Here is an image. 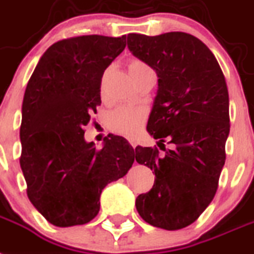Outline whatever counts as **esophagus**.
Instances as JSON below:
<instances>
[{"label": "esophagus", "instance_id": "esophagus-1", "mask_svg": "<svg viewBox=\"0 0 254 254\" xmlns=\"http://www.w3.org/2000/svg\"><path fill=\"white\" fill-rule=\"evenodd\" d=\"M128 142H129V144H131L132 148H133V149H135V148H136V142H135V140L129 139V140H128Z\"/></svg>", "mask_w": 254, "mask_h": 254}]
</instances>
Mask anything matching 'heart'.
Here are the masks:
<instances>
[{"label":"heart","instance_id":"1","mask_svg":"<svg viewBox=\"0 0 254 254\" xmlns=\"http://www.w3.org/2000/svg\"><path fill=\"white\" fill-rule=\"evenodd\" d=\"M128 70L132 79H136V77L148 74V72H153L152 68L145 62L139 60H132L128 64ZM145 119V109L139 108V106L123 105V106H119L110 113L109 125H110L113 131L122 133V135L132 136L141 128Z\"/></svg>","mask_w":254,"mask_h":254}]
</instances>
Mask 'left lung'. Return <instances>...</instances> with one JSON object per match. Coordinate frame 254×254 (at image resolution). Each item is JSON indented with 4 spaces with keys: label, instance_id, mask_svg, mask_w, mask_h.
<instances>
[{
    "label": "left lung",
    "instance_id": "1",
    "mask_svg": "<svg viewBox=\"0 0 254 254\" xmlns=\"http://www.w3.org/2000/svg\"><path fill=\"white\" fill-rule=\"evenodd\" d=\"M127 47L158 77L146 129L158 144H173L163 154L136 148V161L156 174L136 209L154 227L180 230L200 217L217 192L230 133L225 76L210 49L190 33H129Z\"/></svg>",
    "mask_w": 254,
    "mask_h": 254
}]
</instances>
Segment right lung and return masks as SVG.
Segmentation results:
<instances>
[{
    "mask_svg": "<svg viewBox=\"0 0 254 254\" xmlns=\"http://www.w3.org/2000/svg\"><path fill=\"white\" fill-rule=\"evenodd\" d=\"M126 36H79L53 44L40 58L22 105L20 167L29 201L58 227L85 225L100 210L109 183L128 173L135 150L109 135L97 150L84 129L101 105L104 71Z\"/></svg>",
    "mask_w": 254,
    "mask_h": 254,
    "instance_id": "add662e5",
    "label": "right lung"
}]
</instances>
